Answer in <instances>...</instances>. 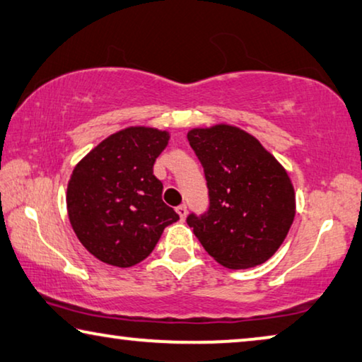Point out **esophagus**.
<instances>
[{
    "label": "esophagus",
    "mask_w": 362,
    "mask_h": 362,
    "mask_svg": "<svg viewBox=\"0 0 362 362\" xmlns=\"http://www.w3.org/2000/svg\"><path fill=\"white\" fill-rule=\"evenodd\" d=\"M175 209H177V213H179L182 221L187 218V204H179V206H177Z\"/></svg>",
    "instance_id": "esophagus-1"
}]
</instances>
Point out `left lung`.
<instances>
[{"label": "left lung", "instance_id": "8db88e82", "mask_svg": "<svg viewBox=\"0 0 362 362\" xmlns=\"http://www.w3.org/2000/svg\"><path fill=\"white\" fill-rule=\"evenodd\" d=\"M188 143L203 165L209 206L187 224L226 268L265 263L283 244L296 214L288 172L257 138L229 125L197 128Z\"/></svg>", "mask_w": 362, "mask_h": 362}]
</instances>
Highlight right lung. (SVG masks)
<instances>
[{
  "mask_svg": "<svg viewBox=\"0 0 362 362\" xmlns=\"http://www.w3.org/2000/svg\"><path fill=\"white\" fill-rule=\"evenodd\" d=\"M169 133L132 127L104 139L74 167L66 206L74 234L100 262L128 268L144 260L179 214L163 202L153 165Z\"/></svg>",
  "mask_w": 362,
  "mask_h": 362,
  "instance_id": "obj_1",
  "label": "right lung"
}]
</instances>
